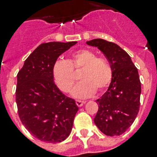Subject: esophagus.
Segmentation results:
<instances>
[{
    "label": "esophagus",
    "mask_w": 157,
    "mask_h": 157,
    "mask_svg": "<svg viewBox=\"0 0 157 157\" xmlns=\"http://www.w3.org/2000/svg\"><path fill=\"white\" fill-rule=\"evenodd\" d=\"M85 103V101H78V100H76V105L78 106V107H81Z\"/></svg>",
    "instance_id": "esophagus-1"
}]
</instances>
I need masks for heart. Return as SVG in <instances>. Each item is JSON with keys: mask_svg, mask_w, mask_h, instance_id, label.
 <instances>
[{"mask_svg": "<svg viewBox=\"0 0 157 157\" xmlns=\"http://www.w3.org/2000/svg\"><path fill=\"white\" fill-rule=\"evenodd\" d=\"M81 82L72 90L76 98H89L108 88L113 80V72L107 59L97 57L93 51L80 49L72 52L68 60L58 59L52 66V76L61 92L68 93L72 90L76 77L74 72L81 71Z\"/></svg>", "mask_w": 157, "mask_h": 157, "instance_id": "obj_1", "label": "heart"}]
</instances>
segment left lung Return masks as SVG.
Listing matches in <instances>:
<instances>
[{
  "mask_svg": "<svg viewBox=\"0 0 157 157\" xmlns=\"http://www.w3.org/2000/svg\"><path fill=\"white\" fill-rule=\"evenodd\" d=\"M87 44L97 47L113 68V76L106 93L97 100L95 124L104 134L120 136L132 124L140 109L141 84L129 55L115 43L94 39Z\"/></svg>",
  "mask_w": 157,
  "mask_h": 157,
  "instance_id": "obj_1",
  "label": "left lung"
}]
</instances>
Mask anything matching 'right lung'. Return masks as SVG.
Returning a JSON list of instances; mask_svg holds the SVG:
<instances>
[{
    "mask_svg": "<svg viewBox=\"0 0 157 157\" xmlns=\"http://www.w3.org/2000/svg\"><path fill=\"white\" fill-rule=\"evenodd\" d=\"M76 41L48 42L38 46L17 73L16 102L26 129L41 141L60 143L68 137L78 107L54 83L52 66Z\"/></svg>",
    "mask_w": 157,
    "mask_h": 157,
    "instance_id": "1",
    "label": "right lung"
}]
</instances>
